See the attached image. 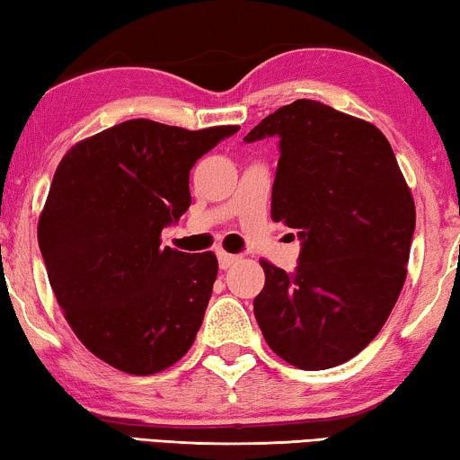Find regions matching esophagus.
<instances>
[{"label":"esophagus","mask_w":460,"mask_h":460,"mask_svg":"<svg viewBox=\"0 0 460 460\" xmlns=\"http://www.w3.org/2000/svg\"><path fill=\"white\" fill-rule=\"evenodd\" d=\"M217 260H219V268L228 270V268H232L238 261V255H232V253H226V251H219Z\"/></svg>","instance_id":"1"}]
</instances>
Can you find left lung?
<instances>
[{
    "instance_id": "left-lung-1",
    "label": "left lung",
    "mask_w": 460,
    "mask_h": 460,
    "mask_svg": "<svg viewBox=\"0 0 460 460\" xmlns=\"http://www.w3.org/2000/svg\"><path fill=\"white\" fill-rule=\"evenodd\" d=\"M280 137L272 219L297 230L293 274L261 260L253 301L276 356L304 370L343 364L385 324L406 280L414 200L387 137L316 100H295L244 136Z\"/></svg>"
}]
</instances>
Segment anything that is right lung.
Masks as SVG:
<instances>
[{
  "mask_svg": "<svg viewBox=\"0 0 460 460\" xmlns=\"http://www.w3.org/2000/svg\"><path fill=\"white\" fill-rule=\"evenodd\" d=\"M238 129L131 119L62 156L37 241L66 323L117 370L161 373L194 343L217 257L161 247V232L190 207L194 163Z\"/></svg>",
  "mask_w": 460,
  "mask_h": 460,
  "instance_id": "right-lung-1",
  "label": "right lung"
}]
</instances>
